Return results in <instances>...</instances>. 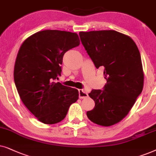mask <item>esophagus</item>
I'll list each match as a JSON object with an SVG mask.
<instances>
[{
  "instance_id": "esophagus-1",
  "label": "esophagus",
  "mask_w": 156,
  "mask_h": 156,
  "mask_svg": "<svg viewBox=\"0 0 156 156\" xmlns=\"http://www.w3.org/2000/svg\"><path fill=\"white\" fill-rule=\"evenodd\" d=\"M78 93H79V98L81 99L85 98H87L88 96V93L83 90H78Z\"/></svg>"
}]
</instances>
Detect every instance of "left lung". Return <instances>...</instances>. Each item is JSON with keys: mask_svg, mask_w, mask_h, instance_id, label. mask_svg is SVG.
<instances>
[{"mask_svg": "<svg viewBox=\"0 0 156 156\" xmlns=\"http://www.w3.org/2000/svg\"><path fill=\"white\" fill-rule=\"evenodd\" d=\"M79 36L95 68H104L107 80L103 90L88 94L95 107L87 116L98 125L113 126L127 115L143 90L140 52L131 38L115 30L80 32Z\"/></svg>", "mask_w": 156, "mask_h": 156, "instance_id": "obj_1", "label": "left lung"}]
</instances>
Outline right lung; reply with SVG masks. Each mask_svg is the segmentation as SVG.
<instances>
[{
	"mask_svg": "<svg viewBox=\"0 0 156 156\" xmlns=\"http://www.w3.org/2000/svg\"><path fill=\"white\" fill-rule=\"evenodd\" d=\"M80 45L76 33L57 30L39 31L23 43L14 67V81L22 102L45 124L65 118L78 99L76 88L53 81L61 75L63 58Z\"/></svg>",
	"mask_w": 156,
	"mask_h": 156,
	"instance_id": "obj_1",
	"label": "right lung"
}]
</instances>
